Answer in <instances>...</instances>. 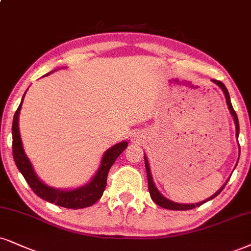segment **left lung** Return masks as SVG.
Listing matches in <instances>:
<instances>
[{
    "label": "left lung",
    "mask_w": 251,
    "mask_h": 251,
    "mask_svg": "<svg viewBox=\"0 0 251 251\" xmlns=\"http://www.w3.org/2000/svg\"><path fill=\"white\" fill-rule=\"evenodd\" d=\"M213 82H215L216 85H219L221 87L222 91L225 93V97H226V101H227V104H228V108H229L231 115L234 116V121H235V126H236V135L237 137H239V131H240V126H239V119H237V115H236V111L234 110L233 106H231V102H230V98H229V93H228L227 88H226V86L222 83L221 81H219V80H214L213 79ZM144 160H145V169H147V176H148V188H149V192H150V196H151V199H152L154 202L157 203V205L163 207V208H166V209H173V211H187V209H193L196 208V207H199L202 205V203L207 202V201L212 200L213 198H215L218 196L220 192L224 190L226 184L222 186L220 190L216 192L215 194H213L211 198H208V199L205 200V201H201V202H198V203H192V205H185V203H177V202H173V201L166 199L165 197H163L162 194L159 193V191L157 190L156 186H154L153 184V180H152V177H151V172H150V168H149V163H148V159L147 157H144Z\"/></svg>",
    "instance_id": "1"
}]
</instances>
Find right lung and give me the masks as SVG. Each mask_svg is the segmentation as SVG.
<instances>
[{
	"label": "right lung",
	"instance_id": "1",
	"mask_svg": "<svg viewBox=\"0 0 251 251\" xmlns=\"http://www.w3.org/2000/svg\"><path fill=\"white\" fill-rule=\"evenodd\" d=\"M21 106L22 102L20 106H18L16 113L14 115V121H12V154H14V159L15 163H16L17 169L20 170L23 177L25 178L31 190L35 192L39 198H42V199L54 203L57 206L65 207V208L79 209L94 205L102 197V194H103V191L107 185V176L111 165L115 163L117 157L126 150V148L128 147V143L122 142V143L111 147L110 149H108L104 152L100 169L98 170L97 175L94 176L92 181L86 185V186L72 191L54 190V188L49 187L48 185H45L44 182L39 180L35 171H33L30 160L27 159L25 153H24L23 145H22L21 141L20 129H18V115H20Z\"/></svg>",
	"mask_w": 251,
	"mask_h": 251
}]
</instances>
